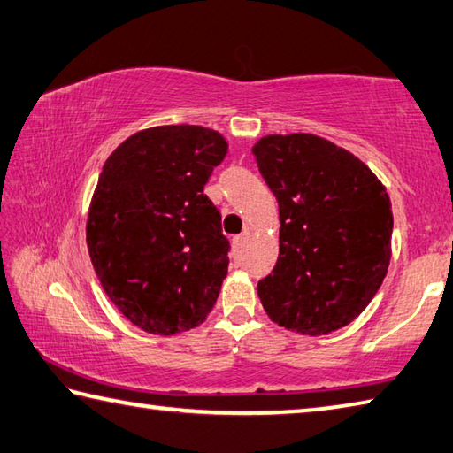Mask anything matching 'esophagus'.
<instances>
[{
    "mask_svg": "<svg viewBox=\"0 0 453 453\" xmlns=\"http://www.w3.org/2000/svg\"><path fill=\"white\" fill-rule=\"evenodd\" d=\"M250 237H251V232L250 229H243V232L235 237L234 240V243H235V248H242V245L245 243V242H250Z\"/></svg>",
    "mask_w": 453,
    "mask_h": 453,
    "instance_id": "1",
    "label": "esophagus"
}]
</instances>
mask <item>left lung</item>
Here are the masks:
<instances>
[{"instance_id":"obj_1","label":"left lung","mask_w":453,"mask_h":453,"mask_svg":"<svg viewBox=\"0 0 453 453\" xmlns=\"http://www.w3.org/2000/svg\"><path fill=\"white\" fill-rule=\"evenodd\" d=\"M279 203V259L257 283L271 320L301 334L352 323L390 263L386 188L355 154L312 134H271L253 146Z\"/></svg>"}]
</instances>
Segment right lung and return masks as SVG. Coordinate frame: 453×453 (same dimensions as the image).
<instances>
[{"instance_id": "obj_1", "label": "right lung", "mask_w": 453, "mask_h": 453, "mask_svg": "<svg viewBox=\"0 0 453 453\" xmlns=\"http://www.w3.org/2000/svg\"><path fill=\"white\" fill-rule=\"evenodd\" d=\"M226 154L216 130L170 125L133 134L104 162L88 255L109 299L146 333L190 331L216 305L229 242L203 188Z\"/></svg>"}]
</instances>
